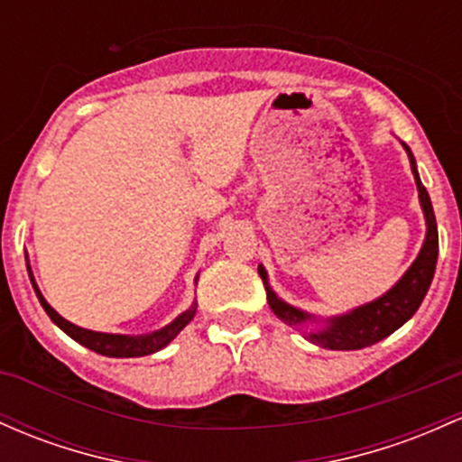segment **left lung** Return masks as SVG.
<instances>
[{"label":"left lung","mask_w":462,"mask_h":462,"mask_svg":"<svg viewBox=\"0 0 462 462\" xmlns=\"http://www.w3.org/2000/svg\"><path fill=\"white\" fill-rule=\"evenodd\" d=\"M405 153L410 157V169L414 173V181H417L419 201L423 208L425 215V241L420 247L419 256L414 258L412 265L397 281V285L388 289L383 296L377 300L366 302V305L353 309V311L344 313V316H333L324 322V327L313 328V331H305V337L309 342L318 344L322 348H331V351H357V348H366L377 344L379 339L388 337L390 333L397 331L402 324H405L410 318L417 313V309L423 302L425 293H428L430 285H432L434 270H437V258H439V230H437V217H434L432 201H430L428 190L420 184V177L417 173V162H414L412 151L408 144H403ZM258 276L263 278V285L267 291V302H270L272 311L281 318L289 327H305V324L313 322L316 318L309 313L300 311V309L287 305L285 300L273 293L267 281L265 267L258 265Z\"/></svg>","instance_id":"8db88e82"}]
</instances>
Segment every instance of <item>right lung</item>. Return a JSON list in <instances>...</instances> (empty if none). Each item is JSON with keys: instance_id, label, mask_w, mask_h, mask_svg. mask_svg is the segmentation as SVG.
<instances>
[{"instance_id": "1", "label": "right lung", "mask_w": 462, "mask_h": 462, "mask_svg": "<svg viewBox=\"0 0 462 462\" xmlns=\"http://www.w3.org/2000/svg\"><path fill=\"white\" fill-rule=\"evenodd\" d=\"M28 273H30V281H32L34 291H37L39 302H42V307L50 316V320L57 324L60 331H65L69 337L76 339V342L83 344V346H88L89 351L105 355V357H142V355H151V353L160 351V348H164L171 339H175L177 333H180L181 328H184L186 324L195 318V311H197V302H192L190 309H186L184 313H180L173 322L166 324V327L160 328V331L146 333V336H120V333L89 331V328H80L69 320H65V318H60L59 313L48 305V300L42 296V291H39L37 282H34V278H32V272L28 270ZM195 282H197V278H195Z\"/></svg>"}]
</instances>
